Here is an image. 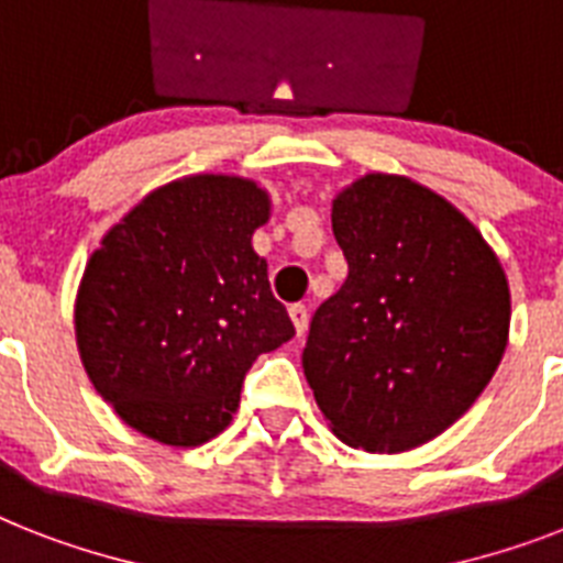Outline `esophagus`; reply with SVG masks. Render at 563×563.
Returning a JSON list of instances; mask_svg holds the SVG:
<instances>
[{
    "label": "esophagus",
    "instance_id": "34e87169",
    "mask_svg": "<svg viewBox=\"0 0 563 563\" xmlns=\"http://www.w3.org/2000/svg\"><path fill=\"white\" fill-rule=\"evenodd\" d=\"M289 318H291V323H295L297 338L303 335V332H306V323H309V312H306V306H303V303L289 306Z\"/></svg>",
    "mask_w": 563,
    "mask_h": 563
}]
</instances>
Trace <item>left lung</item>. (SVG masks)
<instances>
[{
  "label": "left lung",
  "instance_id": "1",
  "mask_svg": "<svg viewBox=\"0 0 563 563\" xmlns=\"http://www.w3.org/2000/svg\"><path fill=\"white\" fill-rule=\"evenodd\" d=\"M346 280L318 306L303 373L338 440L399 454L440 437L495 376L509 283L477 228L408 176L367 173L332 199Z\"/></svg>",
  "mask_w": 563,
  "mask_h": 563
}]
</instances>
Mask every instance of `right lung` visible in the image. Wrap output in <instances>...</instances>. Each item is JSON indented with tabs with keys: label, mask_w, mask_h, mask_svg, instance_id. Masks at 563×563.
Returning a JSON list of instances; mask_svg holds the SVG:
<instances>
[{
	"label": "right lung",
	"mask_w": 563,
	"mask_h": 563,
	"mask_svg": "<svg viewBox=\"0 0 563 563\" xmlns=\"http://www.w3.org/2000/svg\"><path fill=\"white\" fill-rule=\"evenodd\" d=\"M268 213L251 178H176L109 228L86 263L75 300L86 376L150 440H213L257 355L295 335L251 249Z\"/></svg>",
	"instance_id": "1"
}]
</instances>
